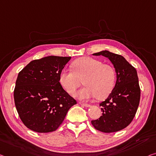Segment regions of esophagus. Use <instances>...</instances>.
<instances>
[{"label": "esophagus", "mask_w": 156, "mask_h": 156, "mask_svg": "<svg viewBox=\"0 0 156 156\" xmlns=\"http://www.w3.org/2000/svg\"><path fill=\"white\" fill-rule=\"evenodd\" d=\"M79 104L83 106H85V107H90V106H91V105H90V104H84V103H79Z\"/></svg>", "instance_id": "1"}]
</instances>
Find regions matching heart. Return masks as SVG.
Segmentation results:
<instances>
[{"mask_svg":"<svg viewBox=\"0 0 156 156\" xmlns=\"http://www.w3.org/2000/svg\"><path fill=\"white\" fill-rule=\"evenodd\" d=\"M72 69H63L59 75V82L69 94L73 95L83 80L85 87L77 94L79 99L87 100L96 97L105 98L115 85V69L100 60L89 57L76 59L72 63Z\"/></svg>","mask_w":156,"mask_h":156,"instance_id":"b5f03b06","label":"heart"}]
</instances>
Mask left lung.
Masks as SVG:
<instances>
[{
	"mask_svg": "<svg viewBox=\"0 0 156 156\" xmlns=\"http://www.w3.org/2000/svg\"><path fill=\"white\" fill-rule=\"evenodd\" d=\"M107 57L115 69V85L101 106L102 115L91 122L96 129L106 133L120 131L131 123L137 111L141 90L137 72L122 56L108 50L94 53Z\"/></svg>",
	"mask_w": 156,
	"mask_h": 156,
	"instance_id": "1",
	"label": "left lung"
}]
</instances>
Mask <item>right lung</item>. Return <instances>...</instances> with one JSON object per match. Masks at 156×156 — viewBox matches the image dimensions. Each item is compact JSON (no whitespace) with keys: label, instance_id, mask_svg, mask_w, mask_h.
Masks as SVG:
<instances>
[{"label":"right lung","instance_id":"add662e5","mask_svg":"<svg viewBox=\"0 0 156 156\" xmlns=\"http://www.w3.org/2000/svg\"><path fill=\"white\" fill-rule=\"evenodd\" d=\"M71 57L35 59L18 74L14 99L21 120L39 133L55 131L71 106L77 104L63 89L59 75Z\"/></svg>","mask_w":156,"mask_h":156}]
</instances>
